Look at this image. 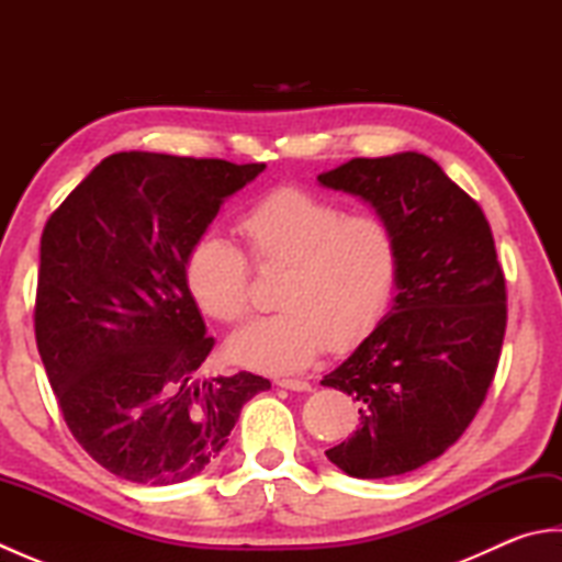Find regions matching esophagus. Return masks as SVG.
Here are the masks:
<instances>
[{
    "instance_id": "obj_1",
    "label": "esophagus",
    "mask_w": 562,
    "mask_h": 562,
    "mask_svg": "<svg viewBox=\"0 0 562 562\" xmlns=\"http://www.w3.org/2000/svg\"><path fill=\"white\" fill-rule=\"evenodd\" d=\"M274 384L280 389H290V391H312V384L304 379H274Z\"/></svg>"
}]
</instances>
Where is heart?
I'll return each instance as SVG.
<instances>
[{"mask_svg": "<svg viewBox=\"0 0 562 562\" xmlns=\"http://www.w3.org/2000/svg\"><path fill=\"white\" fill-rule=\"evenodd\" d=\"M260 270H284L274 306L226 342V355L266 374L312 367L326 350H348L384 316L398 274V248L376 214H345L302 188H278L236 224ZM186 284L198 306L236 324L250 306L246 256L222 236H202L186 258Z\"/></svg>", "mask_w": 562, "mask_h": 562, "instance_id": "obj_1", "label": "heart"}]
</instances>
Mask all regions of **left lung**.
I'll return each instance as SVG.
<instances>
[{"instance_id":"left-lung-1","label":"left lung","mask_w":562,"mask_h":562,"mask_svg":"<svg viewBox=\"0 0 562 562\" xmlns=\"http://www.w3.org/2000/svg\"><path fill=\"white\" fill-rule=\"evenodd\" d=\"M318 183L362 198L396 238L389 314L321 384L360 401V427L326 451L352 479L441 457L483 405L507 328L505 274L479 202L425 154L350 159Z\"/></svg>"}]
</instances>
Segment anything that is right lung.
I'll use <instances>...</instances> for the list:
<instances>
[{
  "label": "right lung",
  "mask_w": 562,
  "mask_h": 562,
  "mask_svg": "<svg viewBox=\"0 0 562 562\" xmlns=\"http://www.w3.org/2000/svg\"><path fill=\"white\" fill-rule=\"evenodd\" d=\"M266 164L105 157L47 220L35 342L69 432L117 479L173 485L217 457L270 381L195 379L214 348L186 258Z\"/></svg>",
  "instance_id": "1"
}]
</instances>
